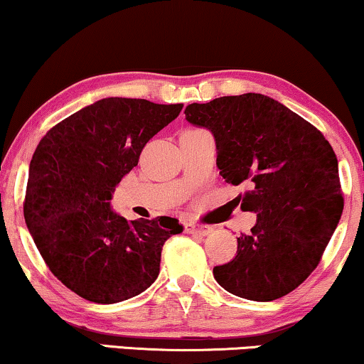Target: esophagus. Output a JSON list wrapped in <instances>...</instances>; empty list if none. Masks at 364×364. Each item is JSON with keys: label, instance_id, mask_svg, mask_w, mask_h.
I'll return each mask as SVG.
<instances>
[{"label": "esophagus", "instance_id": "34e87169", "mask_svg": "<svg viewBox=\"0 0 364 364\" xmlns=\"http://www.w3.org/2000/svg\"><path fill=\"white\" fill-rule=\"evenodd\" d=\"M183 228H186V232H189V235L208 236V235H210V232H213V228H210V226H205V224L186 223V224H183Z\"/></svg>", "mask_w": 364, "mask_h": 364}]
</instances>
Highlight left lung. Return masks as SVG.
<instances>
[{"instance_id":"1","label":"left lung","mask_w":364,"mask_h":364,"mask_svg":"<svg viewBox=\"0 0 364 364\" xmlns=\"http://www.w3.org/2000/svg\"><path fill=\"white\" fill-rule=\"evenodd\" d=\"M186 119L214 134L219 175L245 183L241 209L257 213L232 262L214 278L232 295L270 302L319 264L343 214L338 159L316 127L289 107L246 92L186 107Z\"/></svg>"}]
</instances>
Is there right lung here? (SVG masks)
Returning a JSON list of instances; mask_svg holds the SVG:
<instances>
[{"mask_svg": "<svg viewBox=\"0 0 364 364\" xmlns=\"http://www.w3.org/2000/svg\"><path fill=\"white\" fill-rule=\"evenodd\" d=\"M183 105L106 97L48 129L30 161L25 223L48 270L79 297L116 304L156 280L175 218L127 221L111 209L116 186L143 146Z\"/></svg>", "mask_w": 364, "mask_h": 364, "instance_id": "obj_1", "label": "right lung"}]
</instances>
